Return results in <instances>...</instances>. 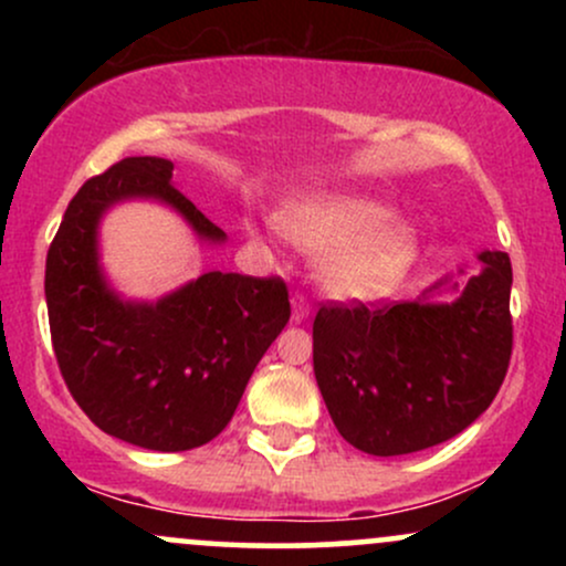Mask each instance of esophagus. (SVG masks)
<instances>
[{
	"label": "esophagus",
	"mask_w": 566,
	"mask_h": 566,
	"mask_svg": "<svg viewBox=\"0 0 566 566\" xmlns=\"http://www.w3.org/2000/svg\"><path fill=\"white\" fill-rule=\"evenodd\" d=\"M308 314H311L308 301H305V295H301V292H295V297H292V322L301 324L308 319Z\"/></svg>",
	"instance_id": "esophagus-1"
}]
</instances>
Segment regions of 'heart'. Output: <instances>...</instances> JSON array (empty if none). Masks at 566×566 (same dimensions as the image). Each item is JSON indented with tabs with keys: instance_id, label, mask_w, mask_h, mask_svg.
I'll list each match as a JSON object with an SVG mask.
<instances>
[{
	"instance_id": "1",
	"label": "heart",
	"mask_w": 566,
	"mask_h": 566,
	"mask_svg": "<svg viewBox=\"0 0 566 566\" xmlns=\"http://www.w3.org/2000/svg\"><path fill=\"white\" fill-rule=\"evenodd\" d=\"M279 226L292 244L322 255L319 279L343 301L386 297L418 258V233L378 199L311 193L287 201Z\"/></svg>"
}]
</instances>
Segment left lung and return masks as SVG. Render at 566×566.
I'll use <instances>...</instances> for the list:
<instances>
[{
  "mask_svg": "<svg viewBox=\"0 0 566 566\" xmlns=\"http://www.w3.org/2000/svg\"><path fill=\"white\" fill-rule=\"evenodd\" d=\"M460 290L441 279L418 301L327 303L314 319V375L340 437L378 458L458 437L492 405L509 373L511 261L479 252ZM454 289V302L430 295Z\"/></svg>",
  "mask_w": 566,
  "mask_h": 566,
  "instance_id": "8db88e82",
  "label": "left lung"
}]
</instances>
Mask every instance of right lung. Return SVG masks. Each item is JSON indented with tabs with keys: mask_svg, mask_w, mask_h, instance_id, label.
Returning a JSON list of instances; mask_svg holds the SVG:
<instances>
[{
	"mask_svg": "<svg viewBox=\"0 0 566 566\" xmlns=\"http://www.w3.org/2000/svg\"><path fill=\"white\" fill-rule=\"evenodd\" d=\"M125 199H157L205 242L226 233L172 186V161L127 157L69 201L44 269L63 380L93 423L127 444L184 452L216 439L290 322L279 276L207 271L157 303L122 301L97 263V223Z\"/></svg>",
	"mask_w": 566,
	"mask_h": 566,
	"instance_id": "right-lung-1",
	"label": "right lung"
}]
</instances>
